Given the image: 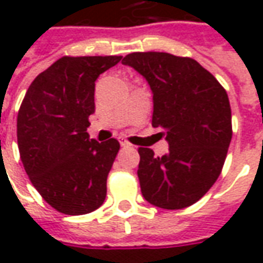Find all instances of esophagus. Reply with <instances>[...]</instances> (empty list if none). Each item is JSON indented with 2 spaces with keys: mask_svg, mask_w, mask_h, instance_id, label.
<instances>
[{
  "mask_svg": "<svg viewBox=\"0 0 263 263\" xmlns=\"http://www.w3.org/2000/svg\"><path fill=\"white\" fill-rule=\"evenodd\" d=\"M120 143H121V146H124V148H128V146H131V143L128 142L126 139H124V138H120Z\"/></svg>",
  "mask_w": 263,
  "mask_h": 263,
  "instance_id": "esophagus-1",
  "label": "esophagus"
}]
</instances>
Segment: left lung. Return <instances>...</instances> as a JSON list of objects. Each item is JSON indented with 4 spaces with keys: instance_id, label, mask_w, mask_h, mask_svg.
Returning <instances> with one entry per match:
<instances>
[{
    "instance_id": "8db88e82",
    "label": "left lung",
    "mask_w": 263,
    "mask_h": 263,
    "mask_svg": "<svg viewBox=\"0 0 263 263\" xmlns=\"http://www.w3.org/2000/svg\"><path fill=\"white\" fill-rule=\"evenodd\" d=\"M122 63L148 81L154 94L152 126L165 129L169 143L163 156L138 149L142 196L159 209H186L209 192L226 162L232 138L227 91L190 58L135 52Z\"/></svg>"
}]
</instances>
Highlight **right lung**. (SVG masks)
Segmentation results:
<instances>
[{
  "mask_svg": "<svg viewBox=\"0 0 263 263\" xmlns=\"http://www.w3.org/2000/svg\"><path fill=\"white\" fill-rule=\"evenodd\" d=\"M122 56H63L26 91L16 120L21 160L43 200L59 213L97 210L107 196V177L120 142L90 139L98 76Z\"/></svg>",
  "mask_w": 263,
  "mask_h": 263,
  "instance_id": "add662e5",
  "label": "right lung"
}]
</instances>
